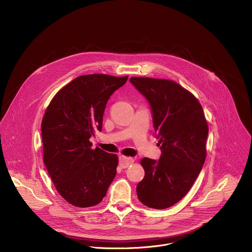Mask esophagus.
I'll use <instances>...</instances> for the list:
<instances>
[{"mask_svg": "<svg viewBox=\"0 0 252 252\" xmlns=\"http://www.w3.org/2000/svg\"><path fill=\"white\" fill-rule=\"evenodd\" d=\"M133 163H134V159L132 157H126V156H120L119 157V166L122 169L128 168Z\"/></svg>", "mask_w": 252, "mask_h": 252, "instance_id": "esophagus-1", "label": "esophagus"}]
</instances>
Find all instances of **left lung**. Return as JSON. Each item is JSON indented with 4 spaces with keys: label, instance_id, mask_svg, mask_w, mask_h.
<instances>
[{
    "label": "left lung",
    "instance_id": "obj_1",
    "mask_svg": "<svg viewBox=\"0 0 252 252\" xmlns=\"http://www.w3.org/2000/svg\"><path fill=\"white\" fill-rule=\"evenodd\" d=\"M130 82L150 105L162 151L158 161L142 159L144 178L137 195L144 206L164 210L180 201L198 178L209 126L201 104L179 83L149 77H131Z\"/></svg>",
    "mask_w": 252,
    "mask_h": 252
}]
</instances>
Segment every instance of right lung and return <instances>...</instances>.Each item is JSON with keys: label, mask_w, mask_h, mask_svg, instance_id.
Instances as JSON below:
<instances>
[{"label": "right lung", "mask_w": 252, "mask_h": 252, "mask_svg": "<svg viewBox=\"0 0 252 252\" xmlns=\"http://www.w3.org/2000/svg\"><path fill=\"white\" fill-rule=\"evenodd\" d=\"M128 76L80 75L52 99L41 121L43 162L58 193L74 207L98 205L116 175L118 157L89 139L102 131L109 97Z\"/></svg>", "instance_id": "obj_1"}]
</instances>
